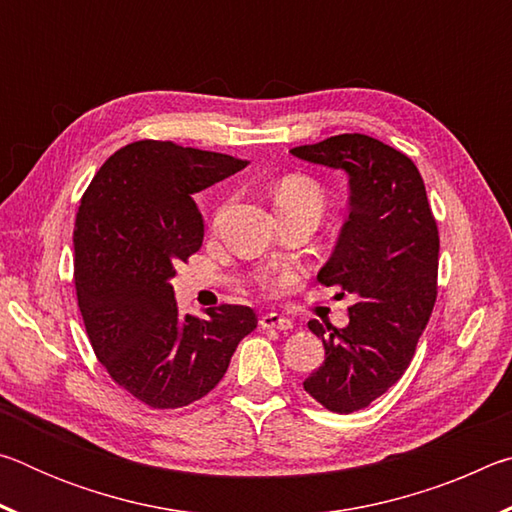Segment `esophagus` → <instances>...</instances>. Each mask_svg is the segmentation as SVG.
<instances>
[{
  "label": "esophagus",
  "mask_w": 512,
  "mask_h": 512,
  "mask_svg": "<svg viewBox=\"0 0 512 512\" xmlns=\"http://www.w3.org/2000/svg\"><path fill=\"white\" fill-rule=\"evenodd\" d=\"M259 325H262L264 329H280V332H287V329H293V323L289 318H284L280 314H264L262 318H259Z\"/></svg>",
  "instance_id": "esophagus-1"
}]
</instances>
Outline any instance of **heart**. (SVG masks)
<instances>
[{"label":"heart","instance_id":"b5f03b06","mask_svg":"<svg viewBox=\"0 0 512 512\" xmlns=\"http://www.w3.org/2000/svg\"><path fill=\"white\" fill-rule=\"evenodd\" d=\"M275 205L280 210H300V207H311V210L323 212L325 196L323 189L318 187L311 178L305 176H287L275 187Z\"/></svg>","mask_w":512,"mask_h":512}]
</instances>
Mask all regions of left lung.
<instances>
[{"label":"left lung","instance_id":"1","mask_svg":"<svg viewBox=\"0 0 512 512\" xmlns=\"http://www.w3.org/2000/svg\"><path fill=\"white\" fill-rule=\"evenodd\" d=\"M291 153L350 178L348 219L318 271L320 284L354 298L350 323L339 329L309 320L325 361L302 386L325 409L352 413L409 368L438 293V225L413 160L375 137L334 135Z\"/></svg>","mask_w":512,"mask_h":512}]
</instances>
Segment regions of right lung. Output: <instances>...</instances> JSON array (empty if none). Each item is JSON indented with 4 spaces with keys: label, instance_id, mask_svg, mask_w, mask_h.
Instances as JSON below:
<instances>
[{
    "label": "right lung",
    "instance_id": "1",
    "mask_svg": "<svg viewBox=\"0 0 512 512\" xmlns=\"http://www.w3.org/2000/svg\"><path fill=\"white\" fill-rule=\"evenodd\" d=\"M225 153L142 140L103 162L74 225V284L108 375L151 409H180L223 379L257 327L244 305L180 316L171 277L203 246L194 194L246 167Z\"/></svg>",
    "mask_w": 512,
    "mask_h": 512
}]
</instances>
